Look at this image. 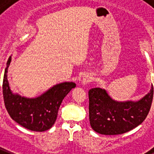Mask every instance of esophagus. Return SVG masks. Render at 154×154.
<instances>
[{
    "label": "esophagus",
    "instance_id": "esophagus-1",
    "mask_svg": "<svg viewBox=\"0 0 154 154\" xmlns=\"http://www.w3.org/2000/svg\"><path fill=\"white\" fill-rule=\"evenodd\" d=\"M82 85H88V83H90L91 82V77L90 76H85L84 78H83V79H82Z\"/></svg>",
    "mask_w": 154,
    "mask_h": 154
}]
</instances>
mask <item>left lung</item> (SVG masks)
Wrapping results in <instances>:
<instances>
[{"instance_id":"8db88e82","label":"left lung","mask_w":154,"mask_h":154,"mask_svg":"<svg viewBox=\"0 0 154 154\" xmlns=\"http://www.w3.org/2000/svg\"><path fill=\"white\" fill-rule=\"evenodd\" d=\"M153 87L139 101L119 102L105 89L88 91L89 122L92 129L106 135L122 134L133 130L145 120L152 105Z\"/></svg>"}]
</instances>
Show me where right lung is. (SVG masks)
<instances>
[{
  "mask_svg": "<svg viewBox=\"0 0 154 154\" xmlns=\"http://www.w3.org/2000/svg\"><path fill=\"white\" fill-rule=\"evenodd\" d=\"M11 62L10 57L2 85L4 103L9 115L14 122L28 130L39 132L48 131L57 120L58 110L64 97L76 85L73 82H64L54 85L38 97H22L14 94L9 85L7 73Z\"/></svg>",
  "mask_w": 154,
  "mask_h": 154,
  "instance_id": "1",
  "label": "right lung"
}]
</instances>
